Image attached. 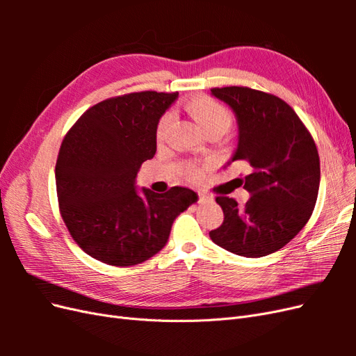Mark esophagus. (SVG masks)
Listing matches in <instances>:
<instances>
[{
    "mask_svg": "<svg viewBox=\"0 0 356 356\" xmlns=\"http://www.w3.org/2000/svg\"><path fill=\"white\" fill-rule=\"evenodd\" d=\"M199 202L200 203H204V202H212L213 200V197L211 196V195H208V193H204V191H199Z\"/></svg>",
    "mask_w": 356,
    "mask_h": 356,
    "instance_id": "34e87169",
    "label": "esophagus"
}]
</instances>
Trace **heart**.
Wrapping results in <instances>:
<instances>
[{"mask_svg":"<svg viewBox=\"0 0 356 356\" xmlns=\"http://www.w3.org/2000/svg\"><path fill=\"white\" fill-rule=\"evenodd\" d=\"M186 108L196 118L197 123L207 131V134L212 131H227L232 126L233 115L229 108L218 102L217 99L211 98V96H193L186 101ZM172 123V113L166 111L161 114L156 126V138L157 141H161L169 131V126ZM186 174L191 181H199L202 178V169L196 165H187Z\"/></svg>","mask_w":356,"mask_h":356,"instance_id":"obj_1","label":"heart"}]
</instances>
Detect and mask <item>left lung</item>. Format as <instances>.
<instances>
[{
  "mask_svg": "<svg viewBox=\"0 0 356 356\" xmlns=\"http://www.w3.org/2000/svg\"><path fill=\"white\" fill-rule=\"evenodd\" d=\"M239 123L234 160L251 172L239 178L251 199L239 207L218 196L224 221L209 232L213 243L233 254L258 258L284 248L305 227L318 199L321 166L316 144L305 123L277 96L243 86L213 88Z\"/></svg>",
  "mask_w": 356,
  "mask_h": 356,
  "instance_id": "8db88e82",
  "label": "left lung"
}]
</instances>
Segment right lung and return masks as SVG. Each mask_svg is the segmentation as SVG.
Segmentation results:
<instances>
[{
	"label": "right lung",
	"mask_w": 356,
	"mask_h": 356,
	"mask_svg": "<svg viewBox=\"0 0 356 356\" xmlns=\"http://www.w3.org/2000/svg\"><path fill=\"white\" fill-rule=\"evenodd\" d=\"M178 92L114 96L83 113L65 135L56 160L60 217L74 242L95 260L135 266L157 254L181 212L197 200L186 187L166 193L135 178L156 154V126Z\"/></svg>",
	"instance_id": "add662e5"
}]
</instances>
